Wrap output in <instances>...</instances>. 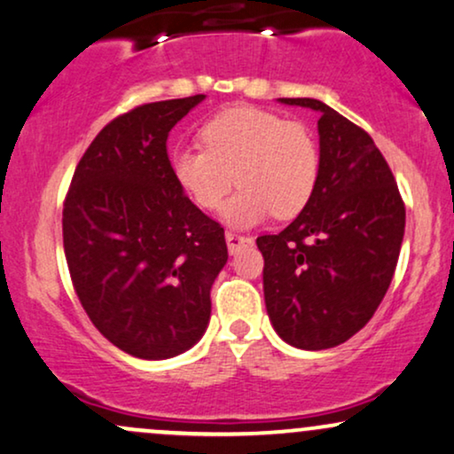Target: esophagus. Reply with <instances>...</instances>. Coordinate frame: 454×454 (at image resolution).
<instances>
[{
  "mask_svg": "<svg viewBox=\"0 0 454 454\" xmlns=\"http://www.w3.org/2000/svg\"><path fill=\"white\" fill-rule=\"evenodd\" d=\"M226 243H228V251H231V254H237L241 247H247V245H251V239L245 237V234H241V232L226 231Z\"/></svg>",
  "mask_w": 454,
  "mask_h": 454,
  "instance_id": "esophagus-1",
  "label": "esophagus"
}]
</instances>
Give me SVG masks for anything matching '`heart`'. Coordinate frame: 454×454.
Segmentation results:
<instances>
[{
    "instance_id": "1",
    "label": "heart",
    "mask_w": 454,
    "mask_h": 454,
    "mask_svg": "<svg viewBox=\"0 0 454 454\" xmlns=\"http://www.w3.org/2000/svg\"><path fill=\"white\" fill-rule=\"evenodd\" d=\"M205 150L179 147L171 154V175L200 209H220L231 188L239 192L223 207L232 226H254L275 213L292 220L313 199L321 152L313 129L262 107H231L200 129Z\"/></svg>"
}]
</instances>
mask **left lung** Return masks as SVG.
<instances>
[{"label":"left lung","mask_w":454,"mask_h":454,"mask_svg":"<svg viewBox=\"0 0 454 454\" xmlns=\"http://www.w3.org/2000/svg\"><path fill=\"white\" fill-rule=\"evenodd\" d=\"M321 114L315 194L286 231L258 237L270 324L292 347L321 351L372 319L400 258L406 207L372 137L317 99H279Z\"/></svg>","instance_id":"obj_1"}]
</instances>
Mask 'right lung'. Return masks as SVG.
<instances>
[{"label":"right lung","instance_id":"add662e5","mask_svg":"<svg viewBox=\"0 0 454 454\" xmlns=\"http://www.w3.org/2000/svg\"><path fill=\"white\" fill-rule=\"evenodd\" d=\"M205 95L114 118L75 167L63 247L86 315L112 345L168 359L205 334L211 286L228 260L223 228L182 192L167 137Z\"/></svg>","mask_w":454,"mask_h":454}]
</instances>
